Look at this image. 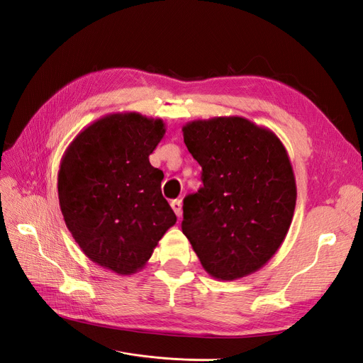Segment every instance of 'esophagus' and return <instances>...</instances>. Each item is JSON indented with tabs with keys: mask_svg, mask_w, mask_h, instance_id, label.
I'll use <instances>...</instances> for the list:
<instances>
[{
	"mask_svg": "<svg viewBox=\"0 0 363 363\" xmlns=\"http://www.w3.org/2000/svg\"><path fill=\"white\" fill-rule=\"evenodd\" d=\"M171 207H172L174 213L177 215V218H180L182 213H183V211H182V201L180 200H172L171 201Z\"/></svg>",
	"mask_w": 363,
	"mask_h": 363,
	"instance_id": "obj_1",
	"label": "esophagus"
}]
</instances>
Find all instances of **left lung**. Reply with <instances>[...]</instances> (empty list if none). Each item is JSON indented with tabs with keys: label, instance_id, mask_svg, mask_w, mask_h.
Instances as JSON below:
<instances>
[{
	"label": "left lung",
	"instance_id": "8db88e82",
	"mask_svg": "<svg viewBox=\"0 0 363 363\" xmlns=\"http://www.w3.org/2000/svg\"><path fill=\"white\" fill-rule=\"evenodd\" d=\"M182 130L203 168V188L183 201V233L208 276H250L276 255L292 223L288 151L274 131L242 116L195 119Z\"/></svg>",
	"mask_w": 363,
	"mask_h": 363
}]
</instances>
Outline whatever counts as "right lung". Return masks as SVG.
Masks as SVG:
<instances>
[{"label": "right lung", "instance_id": "obj_1", "mask_svg": "<svg viewBox=\"0 0 363 363\" xmlns=\"http://www.w3.org/2000/svg\"><path fill=\"white\" fill-rule=\"evenodd\" d=\"M160 118L108 113L65 150L57 174L60 211L75 242L96 265L131 276L147 265L177 221L150 155L164 136Z\"/></svg>", "mask_w": 363, "mask_h": 363}]
</instances>
